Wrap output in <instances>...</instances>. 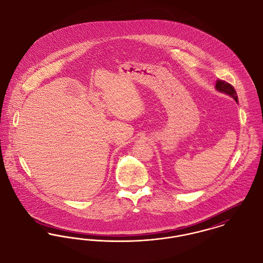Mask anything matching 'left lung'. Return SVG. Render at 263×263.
Returning <instances> with one entry per match:
<instances>
[{
    "mask_svg": "<svg viewBox=\"0 0 263 263\" xmlns=\"http://www.w3.org/2000/svg\"><path fill=\"white\" fill-rule=\"evenodd\" d=\"M215 87H216V89H217L218 91H220V92H223V93H225V94L231 96L235 101H238L237 94H236V91H235L234 87H233L231 84H229L228 82L223 81V80L218 79V80L216 81V86H215Z\"/></svg>",
    "mask_w": 263,
    "mask_h": 263,
    "instance_id": "obj_1",
    "label": "left lung"
}]
</instances>
